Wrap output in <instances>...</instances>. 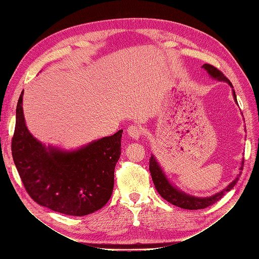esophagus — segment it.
Here are the masks:
<instances>
[{"instance_id":"34e87169","label":"esophagus","mask_w":259,"mask_h":259,"mask_svg":"<svg viewBox=\"0 0 259 259\" xmlns=\"http://www.w3.org/2000/svg\"><path fill=\"white\" fill-rule=\"evenodd\" d=\"M127 133L132 138L139 139L144 135V128L140 126V125L134 124V125H131V126L127 128Z\"/></svg>"}]
</instances>
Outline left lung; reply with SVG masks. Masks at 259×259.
<instances>
[{
    "label": "left lung",
    "mask_w": 259,
    "mask_h": 259,
    "mask_svg": "<svg viewBox=\"0 0 259 259\" xmlns=\"http://www.w3.org/2000/svg\"><path fill=\"white\" fill-rule=\"evenodd\" d=\"M202 68L206 70L207 73L210 75V77H213V79L218 80V81L227 82L233 89L231 82L227 79L221 70H218L214 66L208 65V64H204L202 66ZM232 94H233L234 100H236V103L238 104L237 95H236V92H234V90H232ZM243 163H244V161L242 160V165L240 167V174L238 175V177L236 179L233 180L232 183H230L221 192L211 195V197H206V198H198V197H193V195H189V194L183 192L182 190H179L178 188H176L175 186L171 185L169 183V180L167 179V177L165 176V173H164L163 169L159 165L158 161L155 160L154 155H151L150 160H149V170H150V174H151L156 191L159 192V194L164 200H166L167 202L171 203L173 205H176L178 207H182L185 209H201V208H205L211 204H214L216 201L221 200L224 197L226 192H228L232 189L234 185L238 183L239 177L241 176V170L243 169Z\"/></svg>",
    "instance_id": "left-lung-1"
}]
</instances>
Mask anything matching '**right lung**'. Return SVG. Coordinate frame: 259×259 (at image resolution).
Wrapping results in <instances>:
<instances>
[{
	"mask_svg": "<svg viewBox=\"0 0 259 259\" xmlns=\"http://www.w3.org/2000/svg\"><path fill=\"white\" fill-rule=\"evenodd\" d=\"M22 95L16 108L12 154L30 197L65 215L85 216L100 209L113 191L123 131L72 151L45 147L26 126Z\"/></svg>",
	"mask_w": 259,
	"mask_h": 259,
	"instance_id": "1",
	"label": "right lung"
}]
</instances>
